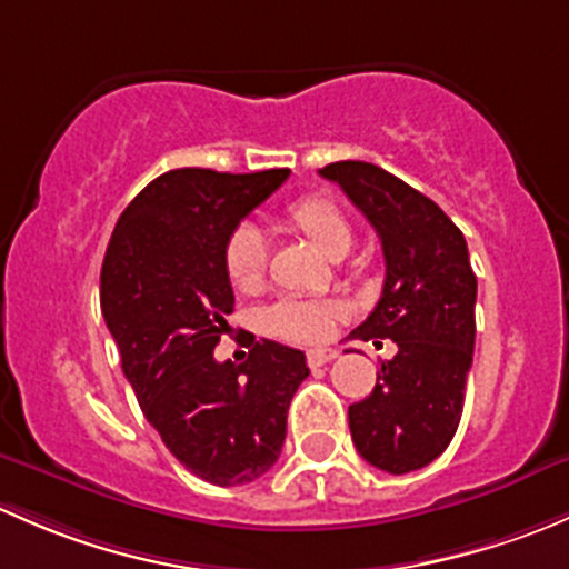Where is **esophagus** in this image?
Wrapping results in <instances>:
<instances>
[{
	"instance_id": "obj_1",
	"label": "esophagus",
	"mask_w": 569,
	"mask_h": 569,
	"mask_svg": "<svg viewBox=\"0 0 569 569\" xmlns=\"http://www.w3.org/2000/svg\"><path fill=\"white\" fill-rule=\"evenodd\" d=\"M337 350L333 348H323V350H309L307 353V365L309 367H323V365H328V361H333L337 359Z\"/></svg>"
}]
</instances>
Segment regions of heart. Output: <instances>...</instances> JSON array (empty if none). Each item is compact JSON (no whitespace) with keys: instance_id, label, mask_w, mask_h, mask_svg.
<instances>
[{"instance_id":"obj_1","label":"heart","mask_w":569,"mask_h":569,"mask_svg":"<svg viewBox=\"0 0 569 569\" xmlns=\"http://www.w3.org/2000/svg\"><path fill=\"white\" fill-rule=\"evenodd\" d=\"M284 219L309 238L326 257L348 254L353 243L350 219L326 197H301L287 204ZM227 273L243 290H254L266 279L268 243L257 227L243 224L227 241ZM345 307L333 298L323 301H279L266 312V328L273 337L298 345H318L331 337L337 320H342Z\"/></svg>"}]
</instances>
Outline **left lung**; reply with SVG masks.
I'll return each mask as SVG.
<instances>
[{"label":"left lung","mask_w":569,"mask_h":569,"mask_svg":"<svg viewBox=\"0 0 569 569\" xmlns=\"http://www.w3.org/2000/svg\"><path fill=\"white\" fill-rule=\"evenodd\" d=\"M320 174L367 216L383 246V292L350 337L397 345L375 389L348 408L350 436L380 471H416L449 447L466 400L477 333L466 238L430 197L375 163L337 161Z\"/></svg>","instance_id":"left-lung-1"}]
</instances>
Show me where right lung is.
I'll list each match as a JSON object with an SVG mask.
<instances>
[{
  "label": "right lung",
  "instance_id": "1",
  "mask_svg": "<svg viewBox=\"0 0 569 569\" xmlns=\"http://www.w3.org/2000/svg\"><path fill=\"white\" fill-rule=\"evenodd\" d=\"M290 169H172L117 221L101 268V312L144 419L191 473L236 488L279 460L287 411L309 375L301 350L262 339L243 365L213 348L236 307L227 241Z\"/></svg>",
  "mask_w": 569,
  "mask_h": 569
}]
</instances>
